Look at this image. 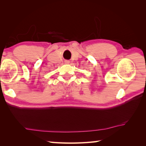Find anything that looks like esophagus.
<instances>
[{
  "label": "esophagus",
  "mask_w": 146,
  "mask_h": 146,
  "mask_svg": "<svg viewBox=\"0 0 146 146\" xmlns=\"http://www.w3.org/2000/svg\"><path fill=\"white\" fill-rule=\"evenodd\" d=\"M65 62H66V64H69V63H70V61H68V60H66Z\"/></svg>",
  "instance_id": "1"
}]
</instances>
